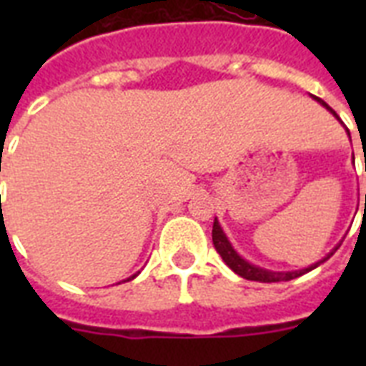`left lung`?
Masks as SVG:
<instances>
[{
  "label": "left lung",
  "instance_id": "left-lung-1",
  "mask_svg": "<svg viewBox=\"0 0 366 366\" xmlns=\"http://www.w3.org/2000/svg\"><path fill=\"white\" fill-rule=\"evenodd\" d=\"M313 99L317 100L319 104L323 106V108H327V110H329L330 114H332V116H335L336 119L340 122V117L336 116V112L332 110V108H330V106L327 104L325 100L317 99V97H313ZM347 137H350V131H347ZM212 243H214V249H217L218 254L222 256V260L226 262V266H228L232 272H235L243 279H249V281H260V283H279V281H290V279L300 277V275H304V273L315 269V267H317L319 264H323L325 260H329L330 256L335 254V250L338 249V247H336V249H332L329 254L325 256L323 260L315 262V264L304 267V269H296V272H272V269L254 266V264H250L249 260H244L243 256H241L239 252L234 249V247H232L229 239L226 237V234H224L222 226H220V222H218V218H214V224H212Z\"/></svg>",
  "mask_w": 366,
  "mask_h": 366
}]
</instances>
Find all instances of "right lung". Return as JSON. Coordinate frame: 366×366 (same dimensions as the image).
<instances>
[{
    "instance_id": "add662e5",
    "label": "right lung",
    "mask_w": 366,
    "mask_h": 366,
    "mask_svg": "<svg viewBox=\"0 0 366 366\" xmlns=\"http://www.w3.org/2000/svg\"><path fill=\"white\" fill-rule=\"evenodd\" d=\"M138 273H140V272H138ZM138 273H134V275H131V277L125 279V281H131V279H134V277H137V275H138Z\"/></svg>"
}]
</instances>
